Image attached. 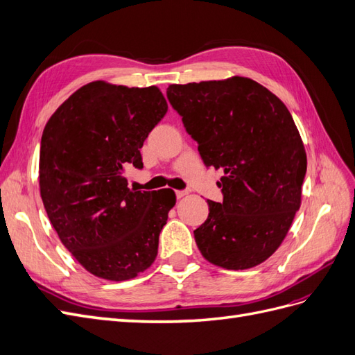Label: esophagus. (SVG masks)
<instances>
[{"label": "esophagus", "mask_w": 355, "mask_h": 355, "mask_svg": "<svg viewBox=\"0 0 355 355\" xmlns=\"http://www.w3.org/2000/svg\"><path fill=\"white\" fill-rule=\"evenodd\" d=\"M185 196H188V191H187V189H179V191H176V197H178V198H184Z\"/></svg>", "instance_id": "1"}]
</instances>
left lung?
Here are the masks:
<instances>
[{"instance_id": "left-lung-1", "label": "left lung", "mask_w": 355, "mask_h": 355, "mask_svg": "<svg viewBox=\"0 0 355 355\" xmlns=\"http://www.w3.org/2000/svg\"><path fill=\"white\" fill-rule=\"evenodd\" d=\"M167 98L198 142L207 167L223 171V201L194 231L202 257L249 270L270 257L300 207L306 153L286 105L245 77L170 84Z\"/></svg>"}]
</instances>
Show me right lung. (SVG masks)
I'll return each mask as SVG.
<instances>
[{
  "instance_id": "add662e5",
  "label": "right lung",
  "mask_w": 355,
  "mask_h": 355,
  "mask_svg": "<svg viewBox=\"0 0 355 355\" xmlns=\"http://www.w3.org/2000/svg\"><path fill=\"white\" fill-rule=\"evenodd\" d=\"M157 87L93 81L50 116L41 137L40 194L62 244L90 274L125 282L146 271L176 204L173 189H130L128 167L167 112Z\"/></svg>"
}]
</instances>
